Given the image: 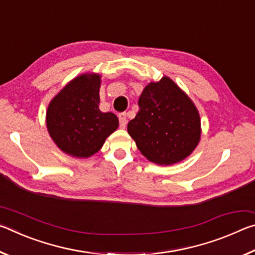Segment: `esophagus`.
Segmentation results:
<instances>
[{
	"mask_svg": "<svg viewBox=\"0 0 255 255\" xmlns=\"http://www.w3.org/2000/svg\"><path fill=\"white\" fill-rule=\"evenodd\" d=\"M119 124L120 127L125 128L127 126V115L126 114H120L119 115Z\"/></svg>",
	"mask_w": 255,
	"mask_h": 255,
	"instance_id": "1",
	"label": "esophagus"
}]
</instances>
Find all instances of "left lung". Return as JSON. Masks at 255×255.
<instances>
[{
    "label": "left lung",
    "instance_id": "left-lung-1",
    "mask_svg": "<svg viewBox=\"0 0 255 255\" xmlns=\"http://www.w3.org/2000/svg\"><path fill=\"white\" fill-rule=\"evenodd\" d=\"M139 111L128 123L137 148L157 165H172L191 155L201 137L200 116L195 103L170 77L145 86Z\"/></svg>",
    "mask_w": 255,
    "mask_h": 255
}]
</instances>
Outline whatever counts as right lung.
Returning <instances> with one entry per match:
<instances>
[{
	"label": "right lung",
	"mask_w": 255,
	"mask_h": 255,
	"mask_svg": "<svg viewBox=\"0 0 255 255\" xmlns=\"http://www.w3.org/2000/svg\"><path fill=\"white\" fill-rule=\"evenodd\" d=\"M101 75L83 73L64 86L51 99L46 112V125L56 146L76 158L92 156L105 144L119 122L112 112H102Z\"/></svg>",
	"instance_id": "obj_1"
}]
</instances>
